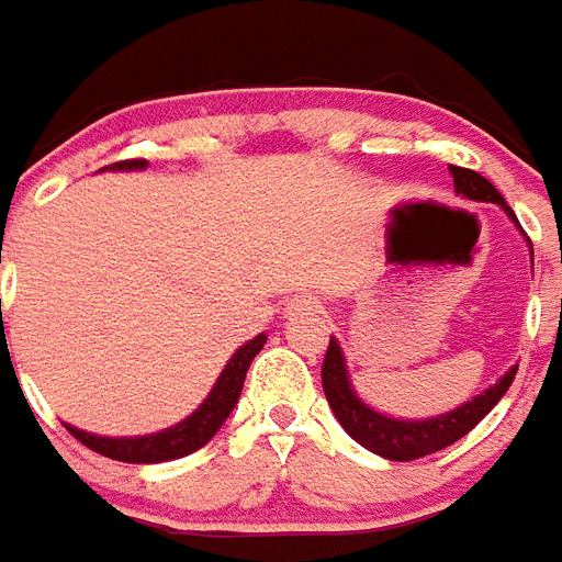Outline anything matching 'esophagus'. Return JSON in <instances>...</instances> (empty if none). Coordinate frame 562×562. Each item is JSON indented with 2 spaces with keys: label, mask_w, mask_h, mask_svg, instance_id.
<instances>
[{
  "label": "esophagus",
  "mask_w": 562,
  "mask_h": 562,
  "mask_svg": "<svg viewBox=\"0 0 562 562\" xmlns=\"http://www.w3.org/2000/svg\"><path fill=\"white\" fill-rule=\"evenodd\" d=\"M317 300L308 297V294H300V297L289 300L285 303V317L289 321H297V317H308V315H317Z\"/></svg>",
  "instance_id": "obj_1"
}]
</instances>
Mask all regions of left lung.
I'll return each instance as SVG.
<instances>
[{
  "mask_svg": "<svg viewBox=\"0 0 562 562\" xmlns=\"http://www.w3.org/2000/svg\"><path fill=\"white\" fill-rule=\"evenodd\" d=\"M449 175L454 180V192L470 198V201L481 203H498L507 212V218L516 221L514 210L507 206L505 198L498 194V189L490 183L487 178H481L479 171L461 169V166H449ZM522 229V227H519ZM531 247V241H528ZM531 262H533V247H531ZM324 393L329 400L335 419L341 423L344 431L361 443L368 452L382 454L387 461H414L423 454L440 452L446 446H452L454 440H461L467 431L479 426L481 419L487 417L493 405L507 393L510 382H514L516 368L507 370L496 384H490L481 393H475L472 400L461 402L458 408L437 414V417H423V419H405V417H391L375 411L373 405L361 400L356 387L350 382V370H347V356H344L338 338L329 341L324 359Z\"/></svg>",
  "mask_w": 562,
  "mask_h": 562,
  "instance_id": "1",
  "label": "left lung"
}]
</instances>
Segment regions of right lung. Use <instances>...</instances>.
<instances>
[{
  "label": "right lung",
  "mask_w": 562,
  "mask_h": 562,
  "mask_svg": "<svg viewBox=\"0 0 562 562\" xmlns=\"http://www.w3.org/2000/svg\"><path fill=\"white\" fill-rule=\"evenodd\" d=\"M145 166H148V160H125L113 162V166H104L101 171H143ZM265 341H268V335L259 333L254 341L241 344V347L233 352V359L224 364L221 375L215 379V384H212V391L206 393V400H203L187 419H180V423L162 428V431L134 437H104L75 426L66 428H69L83 446H90L92 452L104 454V458H113V461L162 463L198 452V449L210 443L212 437H215V431L224 426V419L229 417V411L236 408L238 396H241V387H245L247 368H250V361L256 359V352L262 350Z\"/></svg>",
  "instance_id": "add662e5"
}]
</instances>
